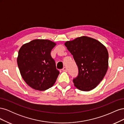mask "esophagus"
<instances>
[{
	"mask_svg": "<svg viewBox=\"0 0 124 124\" xmlns=\"http://www.w3.org/2000/svg\"><path fill=\"white\" fill-rule=\"evenodd\" d=\"M62 70L63 71H65V72H67V69L66 67H63Z\"/></svg>",
	"mask_w": 124,
	"mask_h": 124,
	"instance_id": "obj_1",
	"label": "esophagus"
}]
</instances>
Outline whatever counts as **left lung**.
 <instances>
[{"instance_id":"obj_1","label":"left lung","mask_w":124,"mask_h":124,"mask_svg":"<svg viewBox=\"0 0 124 124\" xmlns=\"http://www.w3.org/2000/svg\"><path fill=\"white\" fill-rule=\"evenodd\" d=\"M65 45L78 67V76L73 79L74 86L85 92L95 88L108 70V54L106 47L98 40L86 36L67 41Z\"/></svg>"}]
</instances>
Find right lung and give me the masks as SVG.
Listing matches in <instances>:
<instances>
[{"mask_svg": "<svg viewBox=\"0 0 124 124\" xmlns=\"http://www.w3.org/2000/svg\"><path fill=\"white\" fill-rule=\"evenodd\" d=\"M55 46L50 40L36 39L20 48L17 65L22 78L30 87L42 91L55 84L59 71L51 52Z\"/></svg>", "mask_w": 124, "mask_h": 124, "instance_id": "right-lung-1", "label": "right lung"}]
</instances>
